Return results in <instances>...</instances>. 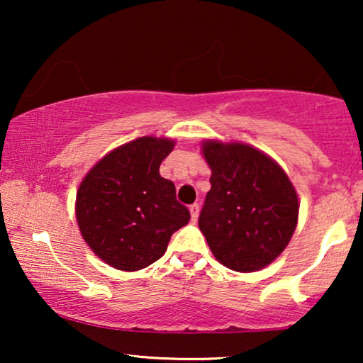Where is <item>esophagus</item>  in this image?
Instances as JSON below:
<instances>
[{"label": "esophagus", "mask_w": 363, "mask_h": 363, "mask_svg": "<svg viewBox=\"0 0 363 363\" xmlns=\"http://www.w3.org/2000/svg\"><path fill=\"white\" fill-rule=\"evenodd\" d=\"M190 215H191V221L193 223H196V220H198V215H200V205H191L190 206Z\"/></svg>", "instance_id": "1"}]
</instances>
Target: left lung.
Segmentation results:
<instances>
[{
    "label": "left lung",
    "instance_id": "left-lung-1",
    "mask_svg": "<svg viewBox=\"0 0 363 363\" xmlns=\"http://www.w3.org/2000/svg\"><path fill=\"white\" fill-rule=\"evenodd\" d=\"M211 190L201 208L200 230L213 256L238 272L259 271L289 245L299 201L286 172L246 143L203 142Z\"/></svg>",
    "mask_w": 363,
    "mask_h": 363
}]
</instances>
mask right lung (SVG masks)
I'll list each match as a JSON object with an SVG mask.
<instances>
[{
	"instance_id": "add662e5",
	"label": "right lung",
	"mask_w": 363,
	"mask_h": 363,
	"mask_svg": "<svg viewBox=\"0 0 363 363\" xmlns=\"http://www.w3.org/2000/svg\"><path fill=\"white\" fill-rule=\"evenodd\" d=\"M170 138L140 137L108 152L84 177L76 218L89 247L108 266L138 271L165 255L170 238L190 221L160 163Z\"/></svg>"
}]
</instances>
